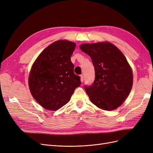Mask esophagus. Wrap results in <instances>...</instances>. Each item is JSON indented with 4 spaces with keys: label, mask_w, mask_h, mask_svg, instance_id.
Instances as JSON below:
<instances>
[{
    "label": "esophagus",
    "mask_w": 153,
    "mask_h": 153,
    "mask_svg": "<svg viewBox=\"0 0 153 153\" xmlns=\"http://www.w3.org/2000/svg\"><path fill=\"white\" fill-rule=\"evenodd\" d=\"M84 76H83V75H81V76H80V80H81V82H84Z\"/></svg>",
    "instance_id": "esophagus-1"
}]
</instances>
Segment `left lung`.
<instances>
[{"mask_svg": "<svg viewBox=\"0 0 153 153\" xmlns=\"http://www.w3.org/2000/svg\"><path fill=\"white\" fill-rule=\"evenodd\" d=\"M82 52L89 55L95 80L84 88L91 102L100 108L113 110L126 99L133 85V73L123 53L109 42L82 44Z\"/></svg>", "mask_w": 153, "mask_h": 153, "instance_id": "obj_1", "label": "left lung"}]
</instances>
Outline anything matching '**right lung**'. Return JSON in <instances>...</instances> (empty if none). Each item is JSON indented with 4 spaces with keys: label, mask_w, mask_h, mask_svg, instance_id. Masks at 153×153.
Masks as SVG:
<instances>
[{
    "label": "right lung",
    "mask_w": 153,
    "mask_h": 153,
    "mask_svg": "<svg viewBox=\"0 0 153 153\" xmlns=\"http://www.w3.org/2000/svg\"><path fill=\"white\" fill-rule=\"evenodd\" d=\"M75 46L67 40L55 41L39 54L32 66L29 89L34 98L46 109L61 108L81 84L71 61Z\"/></svg>",
    "instance_id": "1"
}]
</instances>
